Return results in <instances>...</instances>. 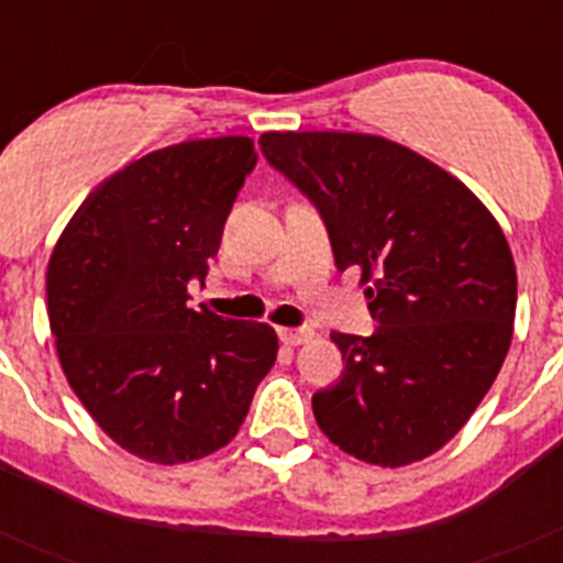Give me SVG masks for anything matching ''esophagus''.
Returning <instances> with one entry per match:
<instances>
[{"mask_svg":"<svg viewBox=\"0 0 563 563\" xmlns=\"http://www.w3.org/2000/svg\"><path fill=\"white\" fill-rule=\"evenodd\" d=\"M278 338H282V343H287V346H301V343H310L312 338H316V332L307 330V327H298V330L282 327V330H278Z\"/></svg>","mask_w":563,"mask_h":563,"instance_id":"obj_1","label":"esophagus"}]
</instances>
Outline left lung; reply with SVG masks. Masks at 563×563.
Masks as SVG:
<instances>
[{"label":"left lung","instance_id":"obj_1","mask_svg":"<svg viewBox=\"0 0 563 563\" xmlns=\"http://www.w3.org/2000/svg\"><path fill=\"white\" fill-rule=\"evenodd\" d=\"M273 168L357 271L377 330L332 332L343 375L312 397L318 429L355 460L402 467L471 420L505 363L516 265L494 213L422 154L363 132H265Z\"/></svg>","mask_w":563,"mask_h":563}]
</instances>
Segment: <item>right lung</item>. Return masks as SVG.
I'll return each instance as SVG.
<instances>
[{"label":"right lung","instance_id":"obj_1","mask_svg":"<svg viewBox=\"0 0 563 563\" xmlns=\"http://www.w3.org/2000/svg\"><path fill=\"white\" fill-rule=\"evenodd\" d=\"M256 161L245 134L157 148L89 194L49 256L67 383L103 434L146 462L228 445L276 363L273 327L186 305Z\"/></svg>","mask_w":563,"mask_h":563}]
</instances>
